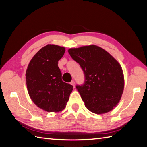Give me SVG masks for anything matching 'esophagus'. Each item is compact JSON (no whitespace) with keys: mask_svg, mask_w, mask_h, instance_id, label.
<instances>
[{"mask_svg":"<svg viewBox=\"0 0 147 147\" xmlns=\"http://www.w3.org/2000/svg\"><path fill=\"white\" fill-rule=\"evenodd\" d=\"M70 84H71L72 85H73V87H74V85H75V82H74V81H73V80L71 81Z\"/></svg>","mask_w":147,"mask_h":147,"instance_id":"34e87169","label":"esophagus"}]
</instances>
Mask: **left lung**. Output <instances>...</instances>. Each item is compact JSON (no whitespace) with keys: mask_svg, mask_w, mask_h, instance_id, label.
I'll use <instances>...</instances> for the list:
<instances>
[{"mask_svg":"<svg viewBox=\"0 0 147 147\" xmlns=\"http://www.w3.org/2000/svg\"><path fill=\"white\" fill-rule=\"evenodd\" d=\"M68 52L84 71V84L76 88L87 109L96 114L113 110L124 89L123 73L118 61L94 45L71 48Z\"/></svg>","mask_w":147,"mask_h":147,"instance_id":"left-lung-1","label":"left lung"}]
</instances>
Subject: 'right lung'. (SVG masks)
<instances>
[{"instance_id": "1", "label": "right lung", "mask_w": 147, "mask_h": 147, "mask_svg": "<svg viewBox=\"0 0 147 147\" xmlns=\"http://www.w3.org/2000/svg\"><path fill=\"white\" fill-rule=\"evenodd\" d=\"M65 47L48 44L40 49L29 62L26 74L31 99L47 112H59L65 107L73 86L63 82L58 66Z\"/></svg>"}]
</instances>
